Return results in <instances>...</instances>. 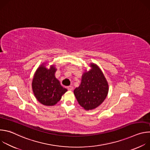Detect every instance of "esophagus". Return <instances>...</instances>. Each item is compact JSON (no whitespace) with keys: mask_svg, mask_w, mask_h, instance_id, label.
I'll list each match as a JSON object with an SVG mask.
<instances>
[{"mask_svg":"<svg viewBox=\"0 0 150 150\" xmlns=\"http://www.w3.org/2000/svg\"><path fill=\"white\" fill-rule=\"evenodd\" d=\"M73 89H74V87H73L72 86H69V87H68V90L69 91H72Z\"/></svg>","mask_w":150,"mask_h":150,"instance_id":"34e87169","label":"esophagus"}]
</instances>
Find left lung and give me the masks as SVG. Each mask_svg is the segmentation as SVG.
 I'll list each match as a JSON object with an SVG mask.
<instances>
[{"label":"left lung","mask_w":150,"mask_h":150,"mask_svg":"<svg viewBox=\"0 0 150 150\" xmlns=\"http://www.w3.org/2000/svg\"><path fill=\"white\" fill-rule=\"evenodd\" d=\"M91 69L83 73L79 86L74 90L79 104L85 110H93L105 99L109 85L103 72L95 63H90Z\"/></svg>","instance_id":"8db88e82"}]
</instances>
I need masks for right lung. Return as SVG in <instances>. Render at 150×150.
<instances>
[{
	"mask_svg": "<svg viewBox=\"0 0 150 150\" xmlns=\"http://www.w3.org/2000/svg\"><path fill=\"white\" fill-rule=\"evenodd\" d=\"M42 63L36 70L32 82V89L36 99L42 104L52 106L57 104L68 90L63 88L55 77L54 65L47 69Z\"/></svg>",
	"mask_w": 150,
	"mask_h": 150,
	"instance_id": "add662e5",
	"label": "right lung"
}]
</instances>
